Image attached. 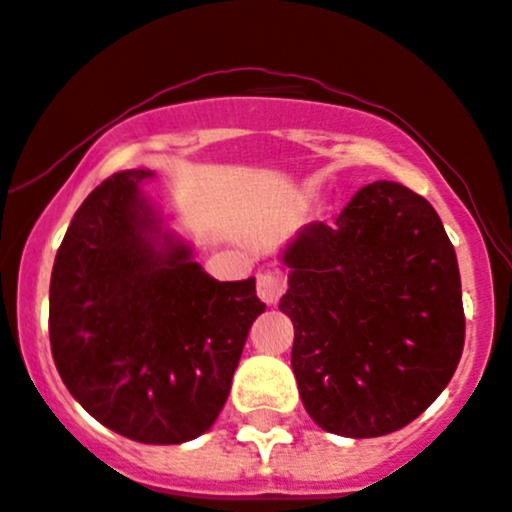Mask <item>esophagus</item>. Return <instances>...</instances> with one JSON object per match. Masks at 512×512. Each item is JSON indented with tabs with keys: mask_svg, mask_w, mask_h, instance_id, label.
Listing matches in <instances>:
<instances>
[{
	"mask_svg": "<svg viewBox=\"0 0 512 512\" xmlns=\"http://www.w3.org/2000/svg\"><path fill=\"white\" fill-rule=\"evenodd\" d=\"M287 290V277L285 272H262V275H257V295H260V300L265 302V305H277L280 302V297L285 295Z\"/></svg>",
	"mask_w": 512,
	"mask_h": 512,
	"instance_id": "esophagus-1",
	"label": "esophagus"
}]
</instances>
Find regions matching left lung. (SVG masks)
Returning <instances> with one entry per match:
<instances>
[{
    "instance_id": "obj_1",
    "label": "left lung",
    "mask_w": 512,
    "mask_h": 512,
    "mask_svg": "<svg viewBox=\"0 0 512 512\" xmlns=\"http://www.w3.org/2000/svg\"><path fill=\"white\" fill-rule=\"evenodd\" d=\"M282 260L292 372L322 430L380 438L433 405L463 355L465 312L453 242L425 197L365 185Z\"/></svg>"
}]
</instances>
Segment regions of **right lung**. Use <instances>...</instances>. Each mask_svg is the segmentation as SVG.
<instances>
[{
  "label": "right lung",
  "instance_id": "1",
  "mask_svg": "<svg viewBox=\"0 0 512 512\" xmlns=\"http://www.w3.org/2000/svg\"><path fill=\"white\" fill-rule=\"evenodd\" d=\"M152 177L117 172L74 212L49 282V342L72 398L104 428L177 445L217 420L265 302L252 277L217 282L185 245L160 247L140 192Z\"/></svg>",
  "mask_w": 512,
  "mask_h": 512
}]
</instances>
